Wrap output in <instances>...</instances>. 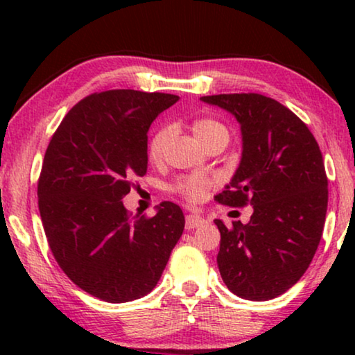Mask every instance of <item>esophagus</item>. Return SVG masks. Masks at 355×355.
Here are the masks:
<instances>
[{
	"label": "esophagus",
	"instance_id": "obj_1",
	"mask_svg": "<svg viewBox=\"0 0 355 355\" xmlns=\"http://www.w3.org/2000/svg\"><path fill=\"white\" fill-rule=\"evenodd\" d=\"M205 220L198 215H187L186 216V230H193V227L202 226Z\"/></svg>",
	"mask_w": 355,
	"mask_h": 355
}]
</instances>
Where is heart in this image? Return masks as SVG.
Segmentation results:
<instances>
[{"label":"heart","instance_id":"b5f03b06","mask_svg":"<svg viewBox=\"0 0 355 355\" xmlns=\"http://www.w3.org/2000/svg\"><path fill=\"white\" fill-rule=\"evenodd\" d=\"M192 130L196 134V137L200 140L203 147L210 145L213 142H218V140H230V130L225 124H221L220 121L211 119V118H202L197 119L196 123L192 124ZM173 129L169 125H159V128L152 134V137L148 140L147 145V153L148 158L152 159L153 163H158L163 159L164 150H166V145L171 139ZM211 181L205 176H187L179 179V181L174 184V191H176L179 196H181L184 200L196 203L200 200V198L205 196V192L210 189Z\"/></svg>","mask_w":355,"mask_h":355}]
</instances>
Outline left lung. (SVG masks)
Wrapping results in <instances>:
<instances>
[{"label":"left lung","instance_id":"8db88e82","mask_svg":"<svg viewBox=\"0 0 355 355\" xmlns=\"http://www.w3.org/2000/svg\"><path fill=\"white\" fill-rule=\"evenodd\" d=\"M236 116L242 158L226 191L215 200L254 207L250 221L226 227L216 261L232 294L270 300L284 294L307 271L322 239L328 178L320 147L307 124L289 108L260 94L202 96Z\"/></svg>","mask_w":355,"mask_h":355}]
</instances>
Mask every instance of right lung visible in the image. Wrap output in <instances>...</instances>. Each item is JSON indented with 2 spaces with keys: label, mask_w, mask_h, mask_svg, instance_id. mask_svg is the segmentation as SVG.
Listing matches in <instances>:
<instances>
[{
  "label": "right lung",
  "mask_w": 355,
  "mask_h": 355,
  "mask_svg": "<svg viewBox=\"0 0 355 355\" xmlns=\"http://www.w3.org/2000/svg\"><path fill=\"white\" fill-rule=\"evenodd\" d=\"M178 95L129 89L95 92L61 121L38 178V210L58 265L105 302L147 295L184 231L173 202L157 215H132L123 198L147 173V134Z\"/></svg>",
  "instance_id": "right-lung-1"
}]
</instances>
